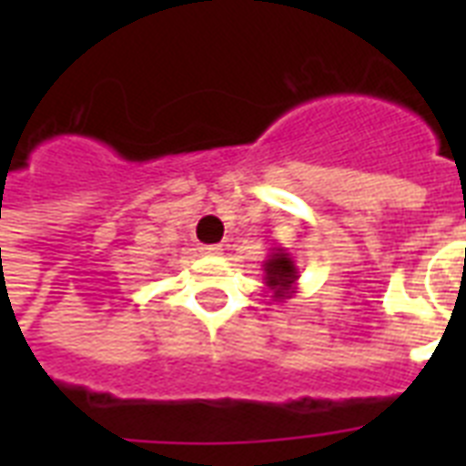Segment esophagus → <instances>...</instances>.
I'll return each mask as SVG.
<instances>
[{"label": "esophagus", "mask_w": 466, "mask_h": 466, "mask_svg": "<svg viewBox=\"0 0 466 466\" xmlns=\"http://www.w3.org/2000/svg\"><path fill=\"white\" fill-rule=\"evenodd\" d=\"M203 254L219 256V254H222V247H219V244H208V247H203Z\"/></svg>", "instance_id": "esophagus-1"}]
</instances>
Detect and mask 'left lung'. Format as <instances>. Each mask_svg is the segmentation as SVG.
Wrapping results in <instances>:
<instances>
[{"instance_id": "obj_1", "label": "left lung", "mask_w": 466, "mask_h": 466, "mask_svg": "<svg viewBox=\"0 0 466 466\" xmlns=\"http://www.w3.org/2000/svg\"><path fill=\"white\" fill-rule=\"evenodd\" d=\"M263 283L270 290V299L273 302H285L298 292L299 270L298 263L292 258L288 248L276 247L270 248V254L263 261Z\"/></svg>"}]
</instances>
